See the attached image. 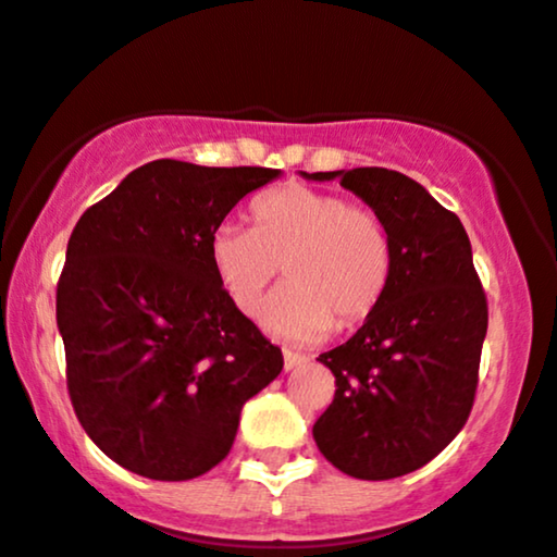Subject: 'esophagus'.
I'll list each match as a JSON object with an SVG mask.
<instances>
[{
	"label": "esophagus",
	"mask_w": 557,
	"mask_h": 557,
	"mask_svg": "<svg viewBox=\"0 0 557 557\" xmlns=\"http://www.w3.org/2000/svg\"><path fill=\"white\" fill-rule=\"evenodd\" d=\"M283 357H285V370H295L298 364L308 362L306 355H298V351H293V349H283Z\"/></svg>",
	"instance_id": "obj_1"
}]
</instances>
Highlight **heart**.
<instances>
[{
	"instance_id": "heart-1",
	"label": "heart",
	"mask_w": 557,
	"mask_h": 557,
	"mask_svg": "<svg viewBox=\"0 0 557 557\" xmlns=\"http://www.w3.org/2000/svg\"><path fill=\"white\" fill-rule=\"evenodd\" d=\"M251 228L221 226L210 236V264L231 302L249 319L283 267L270 326L290 339H319L377 311L391 290L396 249L375 210L300 182L267 189L249 206Z\"/></svg>"
}]
</instances>
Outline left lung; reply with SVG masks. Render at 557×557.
Wrapping results in <instances>:
<instances>
[{"mask_svg":"<svg viewBox=\"0 0 557 557\" xmlns=\"http://www.w3.org/2000/svg\"><path fill=\"white\" fill-rule=\"evenodd\" d=\"M334 177L385 221L396 272L357 334L319 355L336 393L313 440L342 473L388 481L426 466L466 426L488 302L460 218L419 182L383 166L308 174Z\"/></svg>","mask_w":557,"mask_h":557,"instance_id":"1","label":"left lung"}]
</instances>
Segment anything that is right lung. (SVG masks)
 I'll return each instance as SVG.
<instances>
[{"instance_id": "obj_1", "label": "right lung", "mask_w": 557, "mask_h": 557, "mask_svg": "<svg viewBox=\"0 0 557 557\" xmlns=\"http://www.w3.org/2000/svg\"><path fill=\"white\" fill-rule=\"evenodd\" d=\"M277 174L157 159L72 231L55 287L69 398L89 440L131 473H208L234 445L246 400L283 370V351L210 264L223 218Z\"/></svg>"}]
</instances>
